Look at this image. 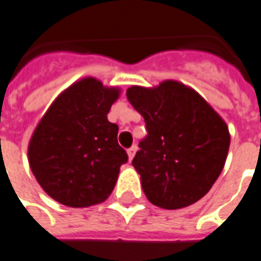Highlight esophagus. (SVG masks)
I'll list each match as a JSON object with an SVG mask.
<instances>
[{
    "label": "esophagus",
    "instance_id": "obj_1",
    "mask_svg": "<svg viewBox=\"0 0 261 261\" xmlns=\"http://www.w3.org/2000/svg\"><path fill=\"white\" fill-rule=\"evenodd\" d=\"M136 151H138V146H136V145H134V146H130V148L127 149V155H129V159H134Z\"/></svg>",
    "mask_w": 261,
    "mask_h": 261
}]
</instances>
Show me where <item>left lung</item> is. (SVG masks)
<instances>
[{
    "label": "left lung",
    "instance_id": "obj_1",
    "mask_svg": "<svg viewBox=\"0 0 261 261\" xmlns=\"http://www.w3.org/2000/svg\"><path fill=\"white\" fill-rule=\"evenodd\" d=\"M126 97L148 130L132 161L146 198L165 210L201 200L224 168L230 148L224 120L197 92L174 80L153 89L132 86Z\"/></svg>",
    "mask_w": 261,
    "mask_h": 261
}]
</instances>
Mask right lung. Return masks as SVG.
<instances>
[{"instance_id":"add662e5","label":"right lung","mask_w":261,"mask_h":261,"mask_svg":"<svg viewBox=\"0 0 261 261\" xmlns=\"http://www.w3.org/2000/svg\"><path fill=\"white\" fill-rule=\"evenodd\" d=\"M118 96V89L83 79L63 92L37 125L29 145L30 168L63 205L90 207L113 191L120 165L127 162L118 125L108 120Z\"/></svg>"}]
</instances>
